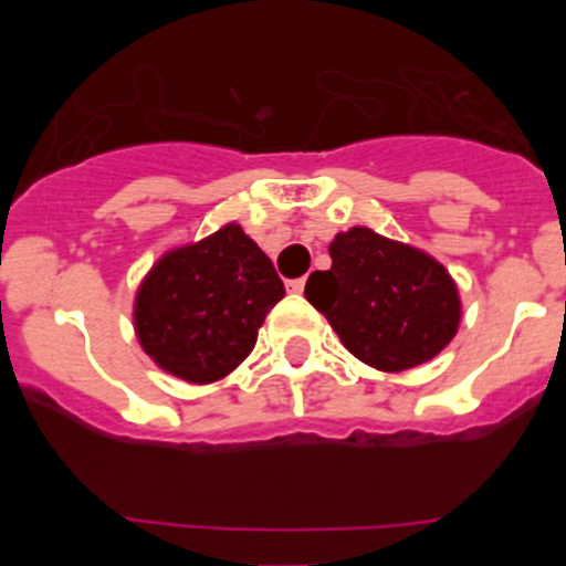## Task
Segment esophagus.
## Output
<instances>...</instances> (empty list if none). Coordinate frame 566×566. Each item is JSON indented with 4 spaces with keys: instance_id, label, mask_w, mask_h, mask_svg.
<instances>
[{
    "instance_id": "34e87169",
    "label": "esophagus",
    "mask_w": 566,
    "mask_h": 566,
    "mask_svg": "<svg viewBox=\"0 0 566 566\" xmlns=\"http://www.w3.org/2000/svg\"><path fill=\"white\" fill-rule=\"evenodd\" d=\"M304 287H306V279H293V282H287L290 293H304Z\"/></svg>"
}]
</instances>
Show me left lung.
<instances>
[{
    "instance_id": "8db88e82",
    "label": "left lung",
    "mask_w": 566,
    "mask_h": 566,
    "mask_svg": "<svg viewBox=\"0 0 566 566\" xmlns=\"http://www.w3.org/2000/svg\"><path fill=\"white\" fill-rule=\"evenodd\" d=\"M328 254L331 268L312 273L304 295L358 361L405 373L454 339L460 290L436 256L369 227L336 232Z\"/></svg>"
}]
</instances>
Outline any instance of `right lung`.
<instances>
[{"label":"right lung","instance_id":"obj_1","mask_svg":"<svg viewBox=\"0 0 566 566\" xmlns=\"http://www.w3.org/2000/svg\"><path fill=\"white\" fill-rule=\"evenodd\" d=\"M282 298L273 262L230 221L153 262L136 290L134 331L164 373L208 386L254 350L256 331Z\"/></svg>","mask_w":566,"mask_h":566}]
</instances>
